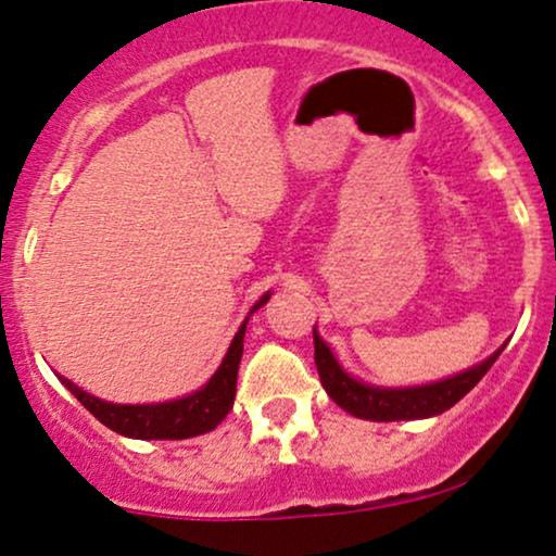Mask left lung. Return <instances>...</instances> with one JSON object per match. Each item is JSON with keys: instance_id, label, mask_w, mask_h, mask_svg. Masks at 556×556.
<instances>
[{"instance_id": "left-lung-1", "label": "left lung", "mask_w": 556, "mask_h": 556, "mask_svg": "<svg viewBox=\"0 0 556 556\" xmlns=\"http://www.w3.org/2000/svg\"><path fill=\"white\" fill-rule=\"evenodd\" d=\"M315 341V367H318L320 382L336 405L351 413V416L364 420H416L431 418L448 407L459 403L469 390L475 388L480 379L488 375L497 356L505 346L495 351L490 359H484L472 369H465L462 375H454L441 382L420 384V388H375V384H364L343 371L336 362L333 351L328 343L320 339L318 330L313 328Z\"/></svg>"}]
</instances>
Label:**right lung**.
<instances>
[{"label": "right lung", "instance_id": "right-lung-1", "mask_svg": "<svg viewBox=\"0 0 556 556\" xmlns=\"http://www.w3.org/2000/svg\"><path fill=\"white\" fill-rule=\"evenodd\" d=\"M271 294L266 292L262 300L251 307V313L258 311ZM249 313V315H251ZM245 323L238 328L233 343H230L226 359L205 388H200L192 395L168 400V403H151V405H115L104 403V400L89 395L81 388H76L74 382L59 377L72 395L87 407L100 424L112 428L115 433L128 435V439H164V441H177V439H192V435L207 433L228 416V410L233 407L236 397V379H238V364H241L243 354V336H245Z\"/></svg>", "mask_w": 556, "mask_h": 556}]
</instances>
